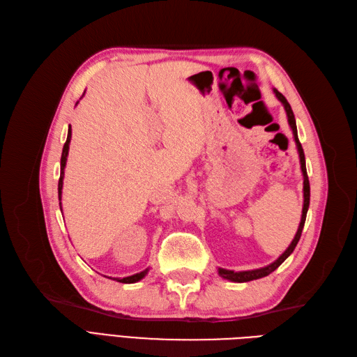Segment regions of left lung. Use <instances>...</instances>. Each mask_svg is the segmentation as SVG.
I'll return each mask as SVG.
<instances>
[{"instance_id":"left-lung-1","label":"left lung","mask_w":357,"mask_h":357,"mask_svg":"<svg viewBox=\"0 0 357 357\" xmlns=\"http://www.w3.org/2000/svg\"><path fill=\"white\" fill-rule=\"evenodd\" d=\"M274 93L277 98L283 102L284 109H286V113H287V122L291 128V132H294V138H295V143H296V147H298V153H299V162H301V171H302V176H304V207H302V215H301V222H299V226H298V231H296V235L295 238L291 240L290 245L286 248L284 253L280 256L277 261H274L273 264H269L264 268H259V269H252V271H240V273H235V271H231V269H223V268H219V275L229 280V282H234V283H245V282H252V280H257V278H262V277H266L271 274L273 271H275V269L282 265L286 259L294 253L295 247L301 238V234H302V229H304V225H305V218H307V211H308V207H310V181H308V176H307V167H305V155H304V150H302V146L299 143L298 139V129H296V121H295V116H294V112H291L290 109V104L287 102V100L284 98V96L280 93L277 89H274Z\"/></svg>"}]
</instances>
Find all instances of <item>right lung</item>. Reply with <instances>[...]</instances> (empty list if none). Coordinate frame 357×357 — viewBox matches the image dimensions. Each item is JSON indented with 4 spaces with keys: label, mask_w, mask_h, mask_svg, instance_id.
<instances>
[{
    "label": "right lung",
    "mask_w": 357,
    "mask_h": 357,
    "mask_svg": "<svg viewBox=\"0 0 357 357\" xmlns=\"http://www.w3.org/2000/svg\"><path fill=\"white\" fill-rule=\"evenodd\" d=\"M84 95V93H83ZM70 142H71V126L68 128V135H67V142L66 144H63V149H62V155H61V177H59V183H58V197H59V207L62 208L61 205V197H62V183H63V168H66V164H67V156H68V149H70ZM149 273V268L144 269V271L138 273V274H134V275H129V277H125V278H113L116 280V282L119 283H137L139 282V280L144 278L146 274ZM110 278V277H109Z\"/></svg>",
    "instance_id": "1"
}]
</instances>
